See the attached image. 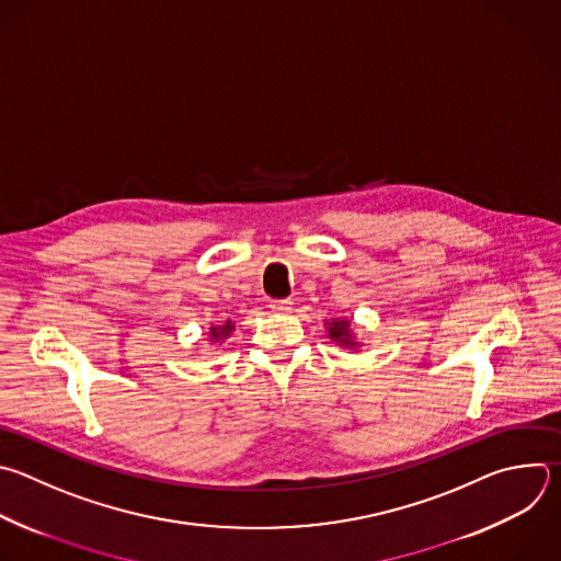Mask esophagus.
I'll list each match as a JSON object with an SVG mask.
<instances>
[{"instance_id":"1","label":"esophagus","mask_w":561,"mask_h":561,"mask_svg":"<svg viewBox=\"0 0 561 561\" xmlns=\"http://www.w3.org/2000/svg\"><path fill=\"white\" fill-rule=\"evenodd\" d=\"M271 308L277 312H288L293 308L290 299H271Z\"/></svg>"}]
</instances>
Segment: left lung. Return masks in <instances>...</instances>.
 Instances as JSON below:
<instances>
[{
	"label": "left lung",
	"instance_id": "8db88e82",
	"mask_svg": "<svg viewBox=\"0 0 561 561\" xmlns=\"http://www.w3.org/2000/svg\"><path fill=\"white\" fill-rule=\"evenodd\" d=\"M347 323L345 321H332V328H330V336L343 345H352V339H350V332L345 328Z\"/></svg>",
	"mask_w": 561,
	"mask_h": 561
}]
</instances>
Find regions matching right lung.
<instances>
[{
	"instance_id": "obj_1",
	"label": "right lung",
	"mask_w": 561,
	"mask_h": 561,
	"mask_svg": "<svg viewBox=\"0 0 561 561\" xmlns=\"http://www.w3.org/2000/svg\"><path fill=\"white\" fill-rule=\"evenodd\" d=\"M211 330H214V336H216V339H218V336H220V334H229V332H231V330H233V328H231V321H229V323H227V325H222V328H220V330H218V328H211Z\"/></svg>"
}]
</instances>
